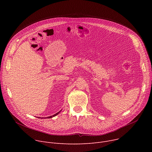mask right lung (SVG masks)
I'll list each match as a JSON object with an SVG mask.
<instances>
[{
    "label": "right lung",
    "instance_id": "1",
    "mask_svg": "<svg viewBox=\"0 0 152 152\" xmlns=\"http://www.w3.org/2000/svg\"><path fill=\"white\" fill-rule=\"evenodd\" d=\"M61 111H59L58 113H57L56 114H54V115H52V116H50V117H46V118H52V117H55V116H56V115H58V114H59V113ZM45 118H46V117H45Z\"/></svg>",
    "mask_w": 152,
    "mask_h": 152
}]
</instances>
